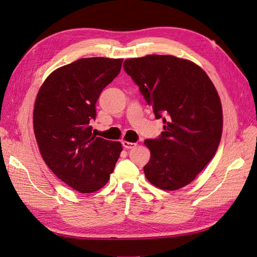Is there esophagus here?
I'll use <instances>...</instances> for the list:
<instances>
[{"label":"esophagus","mask_w":257,"mask_h":257,"mask_svg":"<svg viewBox=\"0 0 257 257\" xmlns=\"http://www.w3.org/2000/svg\"><path fill=\"white\" fill-rule=\"evenodd\" d=\"M122 146H123L124 148H125V149H132V148L136 147L137 144H135V143H130V142H127V141H123V142H122Z\"/></svg>","instance_id":"esophagus-1"}]
</instances>
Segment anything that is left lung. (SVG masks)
Segmentation results:
<instances>
[{"instance_id":"8db88e82","label":"left lung","mask_w":257,"mask_h":257,"mask_svg":"<svg viewBox=\"0 0 257 257\" xmlns=\"http://www.w3.org/2000/svg\"><path fill=\"white\" fill-rule=\"evenodd\" d=\"M164 132L146 139L150 160L144 167L151 184L176 191L190 184L212 160L221 142L220 96L205 71L192 61L149 54L124 61Z\"/></svg>"}]
</instances>
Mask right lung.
Listing matches in <instances>:
<instances>
[{
	"mask_svg": "<svg viewBox=\"0 0 257 257\" xmlns=\"http://www.w3.org/2000/svg\"><path fill=\"white\" fill-rule=\"evenodd\" d=\"M122 61L79 59L53 71L37 93L33 127L42 158L79 193L102 189L122 151L121 143L96 137L89 125L100 92L119 75Z\"/></svg>",
	"mask_w": 257,
	"mask_h": 257,
	"instance_id": "obj_1",
	"label": "right lung"
}]
</instances>
